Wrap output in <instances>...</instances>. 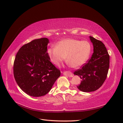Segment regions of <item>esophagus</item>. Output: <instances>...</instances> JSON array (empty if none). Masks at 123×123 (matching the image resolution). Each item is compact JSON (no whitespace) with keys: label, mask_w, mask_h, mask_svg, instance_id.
I'll list each match as a JSON object with an SVG mask.
<instances>
[{"label":"esophagus","mask_w":123,"mask_h":123,"mask_svg":"<svg viewBox=\"0 0 123 123\" xmlns=\"http://www.w3.org/2000/svg\"><path fill=\"white\" fill-rule=\"evenodd\" d=\"M63 74L64 75H66V76L67 77H72L74 76V75H73L72 73L70 71H66L65 72H64Z\"/></svg>","instance_id":"obj_1"}]
</instances>
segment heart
Masks as SVG:
<instances>
[{
    "label": "heart",
    "instance_id": "heart-1",
    "mask_svg": "<svg viewBox=\"0 0 123 123\" xmlns=\"http://www.w3.org/2000/svg\"><path fill=\"white\" fill-rule=\"evenodd\" d=\"M91 51L88 41L66 38L60 41L56 46L49 48L48 53L50 61L56 66H59L67 57L70 66L78 68L87 61Z\"/></svg>",
    "mask_w": 123,
    "mask_h": 123
}]
</instances>
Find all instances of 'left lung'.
<instances>
[{
  "label": "left lung",
  "mask_w": 123,
  "mask_h": 123,
  "mask_svg": "<svg viewBox=\"0 0 123 123\" xmlns=\"http://www.w3.org/2000/svg\"><path fill=\"white\" fill-rule=\"evenodd\" d=\"M89 37L93 44V53L88 63L74 72L81 79L77 88L85 92L96 91L103 85L109 67V55L105 45L92 36Z\"/></svg>",
  "instance_id": "8db88e82"
}]
</instances>
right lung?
<instances>
[{
	"label": "right lung",
	"mask_w": 123,
	"mask_h": 123,
	"mask_svg": "<svg viewBox=\"0 0 123 123\" xmlns=\"http://www.w3.org/2000/svg\"><path fill=\"white\" fill-rule=\"evenodd\" d=\"M49 40L41 38L25 44L18 50L14 63V75L19 88L32 97L45 95L61 72L50 62L47 52Z\"/></svg>",
	"instance_id": "add662e5"
}]
</instances>
